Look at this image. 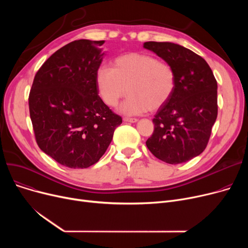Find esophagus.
Listing matches in <instances>:
<instances>
[{
  "mask_svg": "<svg viewBox=\"0 0 248 248\" xmlns=\"http://www.w3.org/2000/svg\"><path fill=\"white\" fill-rule=\"evenodd\" d=\"M124 121L126 123H137V119H132V117H124Z\"/></svg>",
  "mask_w": 248,
  "mask_h": 248,
  "instance_id": "34e87169",
  "label": "esophagus"
}]
</instances>
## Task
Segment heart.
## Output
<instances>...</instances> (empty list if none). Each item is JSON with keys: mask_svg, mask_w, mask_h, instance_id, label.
<instances>
[{"mask_svg": "<svg viewBox=\"0 0 248 248\" xmlns=\"http://www.w3.org/2000/svg\"><path fill=\"white\" fill-rule=\"evenodd\" d=\"M98 94L114 108L125 96L120 110L127 115L155 111L171 99L177 84L174 67L150 53L131 52L116 57L112 67H100L95 74Z\"/></svg>", "mask_w": 248, "mask_h": 248, "instance_id": "obj_1", "label": "heart"}]
</instances>
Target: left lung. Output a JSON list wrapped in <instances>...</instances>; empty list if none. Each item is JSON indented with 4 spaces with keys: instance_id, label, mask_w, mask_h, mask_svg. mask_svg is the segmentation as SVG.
I'll return each mask as SVG.
<instances>
[{
    "instance_id": "obj_1",
    "label": "left lung",
    "mask_w": 248,
    "mask_h": 248,
    "mask_svg": "<svg viewBox=\"0 0 248 248\" xmlns=\"http://www.w3.org/2000/svg\"><path fill=\"white\" fill-rule=\"evenodd\" d=\"M144 47L170 63L177 77L174 94L155 113L154 133L146 145L163 162H188L209 141L218 112L217 81L208 63L190 49L154 41Z\"/></svg>"
}]
</instances>
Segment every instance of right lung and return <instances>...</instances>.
I'll return each mask as SVG.
<instances>
[{"mask_svg":"<svg viewBox=\"0 0 248 248\" xmlns=\"http://www.w3.org/2000/svg\"><path fill=\"white\" fill-rule=\"evenodd\" d=\"M103 43L81 39L63 46L37 71L30 90L37 145L71 169L97 163L123 123L99 97L95 84Z\"/></svg>","mask_w":248,"mask_h":248,"instance_id":"add662e5","label":"right lung"}]
</instances>
